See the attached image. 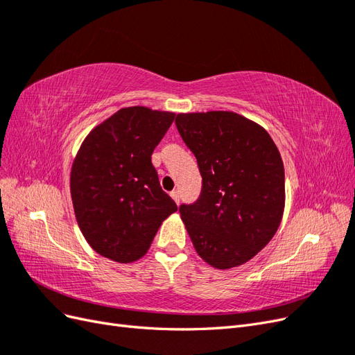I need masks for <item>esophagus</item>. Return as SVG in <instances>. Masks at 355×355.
Returning <instances> with one entry per match:
<instances>
[{
    "label": "esophagus",
    "mask_w": 355,
    "mask_h": 355,
    "mask_svg": "<svg viewBox=\"0 0 355 355\" xmlns=\"http://www.w3.org/2000/svg\"><path fill=\"white\" fill-rule=\"evenodd\" d=\"M170 197L173 198V200H175L178 204H179V201H180V194H179V191H178V189L171 191V192H170Z\"/></svg>",
    "instance_id": "34e87169"
}]
</instances>
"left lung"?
Returning <instances> with one entry per match:
<instances>
[{
    "label": "left lung",
    "instance_id": "left-lung-1",
    "mask_svg": "<svg viewBox=\"0 0 355 355\" xmlns=\"http://www.w3.org/2000/svg\"><path fill=\"white\" fill-rule=\"evenodd\" d=\"M178 132L202 178L179 211L197 253L218 270L250 261L274 237L284 210V166L265 128L228 111L178 114Z\"/></svg>",
    "mask_w": 355,
    "mask_h": 355
}]
</instances>
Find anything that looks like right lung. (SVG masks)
Instances as JSON below:
<instances>
[{"mask_svg":"<svg viewBox=\"0 0 355 355\" xmlns=\"http://www.w3.org/2000/svg\"><path fill=\"white\" fill-rule=\"evenodd\" d=\"M173 121V112L123 108L93 128L73 159L75 218L92 249L108 259H141L161 223L178 210L151 161Z\"/></svg>","mask_w":355,"mask_h":355,"instance_id":"right-lung-1","label":"right lung"}]
</instances>
